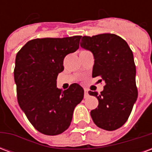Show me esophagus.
Wrapping results in <instances>:
<instances>
[{"label": "esophagus", "instance_id": "1", "mask_svg": "<svg viewBox=\"0 0 152 152\" xmlns=\"http://www.w3.org/2000/svg\"><path fill=\"white\" fill-rule=\"evenodd\" d=\"M84 97H85V99H87V98L89 97V93H88V90H86V89H85V94H84Z\"/></svg>", "mask_w": 152, "mask_h": 152}]
</instances>
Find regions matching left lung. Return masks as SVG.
Listing matches in <instances>:
<instances>
[{"label": "left lung", "instance_id": "1", "mask_svg": "<svg viewBox=\"0 0 152 152\" xmlns=\"http://www.w3.org/2000/svg\"><path fill=\"white\" fill-rule=\"evenodd\" d=\"M80 46L94 54L93 77L99 76V81H105L100 95L89 92L99 100L90 115L98 127L115 130L127 121L137 98L133 52L124 39L111 33L85 36Z\"/></svg>", "mask_w": 152, "mask_h": 152}]
</instances>
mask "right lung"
<instances>
[{"mask_svg": "<svg viewBox=\"0 0 152 152\" xmlns=\"http://www.w3.org/2000/svg\"><path fill=\"white\" fill-rule=\"evenodd\" d=\"M80 38H37L27 42L16 55L18 102L41 134L58 135L67 129L74 109L84 98V89L76 83L64 91L56 86L57 76L64 69V58L79 49Z\"/></svg>", "mask_w": 152, "mask_h": 152, "instance_id": "right-lung-1", "label": "right lung"}]
</instances>
